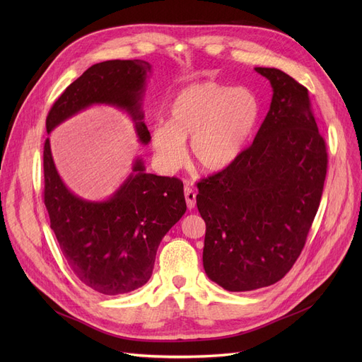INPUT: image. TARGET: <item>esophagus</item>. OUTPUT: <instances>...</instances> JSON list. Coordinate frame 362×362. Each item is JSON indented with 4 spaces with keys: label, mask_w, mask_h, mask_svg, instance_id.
I'll return each mask as SVG.
<instances>
[{
    "label": "esophagus",
    "mask_w": 362,
    "mask_h": 362,
    "mask_svg": "<svg viewBox=\"0 0 362 362\" xmlns=\"http://www.w3.org/2000/svg\"><path fill=\"white\" fill-rule=\"evenodd\" d=\"M185 199L189 210H192L197 205V192L192 186H185Z\"/></svg>",
    "instance_id": "1"
}]
</instances>
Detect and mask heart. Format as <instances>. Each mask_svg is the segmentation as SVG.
<instances>
[{
	"mask_svg": "<svg viewBox=\"0 0 362 362\" xmlns=\"http://www.w3.org/2000/svg\"><path fill=\"white\" fill-rule=\"evenodd\" d=\"M259 101L246 88L204 82L179 90L168 107V122L151 132V148L164 171H176L191 157L206 173L229 168L248 145L259 119Z\"/></svg>",
	"mask_w": 362,
	"mask_h": 362,
	"instance_id": "b5f03b06",
	"label": "heart"
}]
</instances>
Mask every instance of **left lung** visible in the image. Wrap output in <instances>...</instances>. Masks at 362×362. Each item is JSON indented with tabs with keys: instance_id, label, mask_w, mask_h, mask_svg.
Segmentation results:
<instances>
[{
	"instance_id": "obj_1",
	"label": "left lung",
	"mask_w": 362,
	"mask_h": 362,
	"mask_svg": "<svg viewBox=\"0 0 362 362\" xmlns=\"http://www.w3.org/2000/svg\"><path fill=\"white\" fill-rule=\"evenodd\" d=\"M255 71L270 82L273 98L252 145L198 183L197 205L206 224L204 270L230 292L270 286L292 269L327 171L308 89L279 69Z\"/></svg>"
}]
</instances>
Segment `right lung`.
Here are the masks:
<instances>
[{
  "label": "right lung",
  "instance_id": "right-lung-1",
  "mask_svg": "<svg viewBox=\"0 0 362 362\" xmlns=\"http://www.w3.org/2000/svg\"><path fill=\"white\" fill-rule=\"evenodd\" d=\"M152 66L144 60H108L90 66L51 107L49 133L92 105L124 111L138 141L148 145L144 93ZM44 202L49 226L71 272L103 295H122L151 279L158 245L186 213L183 183L145 171L141 157L132 173L103 201L71 192L54 164L49 138L44 145Z\"/></svg>",
  "mask_w": 362,
  "mask_h": 362
}]
</instances>
